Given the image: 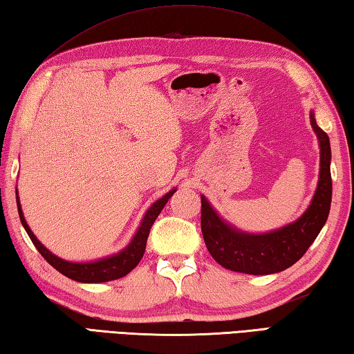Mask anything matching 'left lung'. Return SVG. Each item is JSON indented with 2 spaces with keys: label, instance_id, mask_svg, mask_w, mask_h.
<instances>
[{
  "label": "left lung",
  "instance_id": "8db88e82",
  "mask_svg": "<svg viewBox=\"0 0 354 354\" xmlns=\"http://www.w3.org/2000/svg\"><path fill=\"white\" fill-rule=\"evenodd\" d=\"M309 118L320 146V176L311 205L292 224L261 234L241 232L221 219L205 196H201L203 241L222 268L250 275L277 274L299 261L319 236L331 207V147L328 135L315 122L314 111Z\"/></svg>",
  "mask_w": 354,
  "mask_h": 354
}]
</instances>
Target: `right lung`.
<instances>
[{"label": "right lung", "instance_id": "obj_1", "mask_svg": "<svg viewBox=\"0 0 354 354\" xmlns=\"http://www.w3.org/2000/svg\"><path fill=\"white\" fill-rule=\"evenodd\" d=\"M174 193H176V189H171L169 193H166L161 199L152 203V207L146 212L145 218H142L141 224L138 227V230H136L135 236L132 238V241H130L126 249H122L120 253H115V255L111 257L97 259V261H90V263H71V261H66V259L55 257L53 252H49L46 247L35 238V234L26 224V219H24L23 216V209L18 197H17V207H18V214H20V221L24 227V230L28 233V236L37 247V250L40 252V255L45 258L55 270H59L62 275H65L79 283H105V281L118 280V278L126 277L130 270H133L136 266H138L142 255H145L146 243H147L149 232H151V227Z\"/></svg>", "mask_w": 354, "mask_h": 354}]
</instances>
